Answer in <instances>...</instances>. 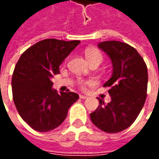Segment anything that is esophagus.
<instances>
[{
    "label": "esophagus",
    "instance_id": "1",
    "mask_svg": "<svg viewBox=\"0 0 159 159\" xmlns=\"http://www.w3.org/2000/svg\"><path fill=\"white\" fill-rule=\"evenodd\" d=\"M79 98L80 99H82V100H84V99H87L88 96H86V95H83V94H80Z\"/></svg>",
    "mask_w": 159,
    "mask_h": 159
}]
</instances>
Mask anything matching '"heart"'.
I'll use <instances>...</instances> for the list:
<instances>
[{"mask_svg":"<svg viewBox=\"0 0 159 159\" xmlns=\"http://www.w3.org/2000/svg\"><path fill=\"white\" fill-rule=\"evenodd\" d=\"M85 57H86L87 60L89 61L90 65L93 63L100 64L103 60V55L100 52V50L93 48H87L85 50ZM92 83H93L92 81H83V80L79 81V85L82 89H85L86 85L92 84Z\"/></svg>","mask_w":159,"mask_h":159,"instance_id":"heart-1","label":"heart"}]
</instances>
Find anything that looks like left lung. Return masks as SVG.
I'll list each match as a JSON object with an SVG mask.
<instances>
[{"label":"left lung","mask_w":159,"mask_h":159,"mask_svg":"<svg viewBox=\"0 0 159 159\" xmlns=\"http://www.w3.org/2000/svg\"><path fill=\"white\" fill-rule=\"evenodd\" d=\"M98 47L110 57L112 75L104 84L110 89L111 102L98 97L99 107L90 114L93 123L107 133H118L132 124L147 98V67L136 49L117 41L100 42Z\"/></svg>","instance_id":"left-lung-1"}]
</instances>
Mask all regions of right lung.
<instances>
[{"label": "right lung", "instance_id": "1", "mask_svg": "<svg viewBox=\"0 0 159 159\" xmlns=\"http://www.w3.org/2000/svg\"><path fill=\"white\" fill-rule=\"evenodd\" d=\"M80 41L45 39L20 56L12 74V98L23 120L34 130L48 132L66 119L68 110L78 100L73 92L58 93L51 78Z\"/></svg>", "mask_w": 159, "mask_h": 159}]
</instances>
